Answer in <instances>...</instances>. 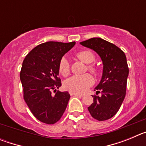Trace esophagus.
<instances>
[{
	"label": "esophagus",
	"instance_id": "34e87169",
	"mask_svg": "<svg viewBox=\"0 0 146 146\" xmlns=\"http://www.w3.org/2000/svg\"><path fill=\"white\" fill-rule=\"evenodd\" d=\"M70 95H71V96H80V97H82V96H83V95H82V94H75V93H72V92H70Z\"/></svg>",
	"mask_w": 146,
	"mask_h": 146
}]
</instances>
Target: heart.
I'll list each match as a JSON object with an SVG mask.
<instances>
[{"instance_id":"heart-1","label":"heart","mask_w":146,"mask_h":146,"mask_svg":"<svg viewBox=\"0 0 146 146\" xmlns=\"http://www.w3.org/2000/svg\"><path fill=\"white\" fill-rule=\"evenodd\" d=\"M78 58L86 64H90L95 60V55L89 50H81L76 54ZM59 72L64 77L69 74V63L66 58L64 57L60 59L58 66ZM88 69L94 74H97L98 69L96 66L88 65ZM94 78L90 74H85L82 75H74L66 80L64 82V87L66 90L75 94H82L88 90L94 84Z\"/></svg>"}]
</instances>
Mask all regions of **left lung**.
Masks as SVG:
<instances>
[{"instance_id": "8db88e82", "label": "left lung", "mask_w": 146, "mask_h": 146, "mask_svg": "<svg viewBox=\"0 0 146 146\" xmlns=\"http://www.w3.org/2000/svg\"><path fill=\"white\" fill-rule=\"evenodd\" d=\"M100 56L103 64L102 79L92 96L94 102L88 108L91 116L98 121L111 118L118 111L126 96L129 68L124 52L117 46L101 38H91L80 42Z\"/></svg>"}]
</instances>
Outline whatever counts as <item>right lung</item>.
<instances>
[{
	"instance_id": "add662e5",
	"label": "right lung",
	"mask_w": 146,
	"mask_h": 146,
	"mask_svg": "<svg viewBox=\"0 0 146 146\" xmlns=\"http://www.w3.org/2000/svg\"><path fill=\"white\" fill-rule=\"evenodd\" d=\"M75 44L47 42L38 45L26 55L22 65L20 80L23 97L38 121L53 124L60 119L70 99L67 91H56L61 86L59 62ZM55 90V96L51 91Z\"/></svg>"
}]
</instances>
